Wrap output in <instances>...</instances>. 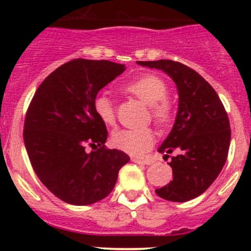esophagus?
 Masks as SVG:
<instances>
[{"instance_id":"obj_1","label":"esophagus","mask_w":251,"mask_h":251,"mask_svg":"<svg viewBox=\"0 0 251 251\" xmlns=\"http://www.w3.org/2000/svg\"><path fill=\"white\" fill-rule=\"evenodd\" d=\"M132 161L136 164H141V165H149V164H151V160H148V159H141V158H132Z\"/></svg>"}]
</instances>
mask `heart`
<instances>
[{
  "instance_id": "heart-1",
  "label": "heart",
  "mask_w": 251,
  "mask_h": 251,
  "mask_svg": "<svg viewBox=\"0 0 251 251\" xmlns=\"http://www.w3.org/2000/svg\"><path fill=\"white\" fill-rule=\"evenodd\" d=\"M130 95L135 96L142 102L149 105L151 118L159 125H166L174 115V104L168 95V85L161 77L155 75H143V76L131 81L124 87ZM96 114L105 125L115 124V109L113 102L104 95H100L93 102ZM155 136L151 128H124L115 131L111 136V143L120 151L132 155H142L153 147Z\"/></svg>"
}]
</instances>
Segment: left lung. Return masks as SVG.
<instances>
[{
    "instance_id": "left-lung-1",
    "label": "left lung",
    "mask_w": 251,
    "mask_h": 251,
    "mask_svg": "<svg viewBox=\"0 0 251 251\" xmlns=\"http://www.w3.org/2000/svg\"><path fill=\"white\" fill-rule=\"evenodd\" d=\"M163 70L176 83L178 110L174 127L159 147L170 158L174 178L155 189L160 198L183 203L203 194L221 173L228 155L231 127L216 91L196 70L169 59L137 62Z\"/></svg>"
}]
</instances>
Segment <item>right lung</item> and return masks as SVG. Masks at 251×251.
<instances>
[{
    "label": "right lung",
    "mask_w": 251,
    "mask_h": 251,
    "mask_svg": "<svg viewBox=\"0 0 251 251\" xmlns=\"http://www.w3.org/2000/svg\"><path fill=\"white\" fill-rule=\"evenodd\" d=\"M125 65L109 60H70L50 73L27 108L24 143L40 181L57 198L90 205L113 191L127 154L107 149L105 124L93 108L97 93ZM87 145L96 151L87 152Z\"/></svg>",
    "instance_id": "right-lung-1"
}]
</instances>
